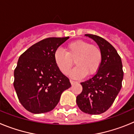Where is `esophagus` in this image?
Segmentation results:
<instances>
[{
    "label": "esophagus",
    "instance_id": "esophagus-1",
    "mask_svg": "<svg viewBox=\"0 0 134 134\" xmlns=\"http://www.w3.org/2000/svg\"><path fill=\"white\" fill-rule=\"evenodd\" d=\"M70 83L72 85H74V84H76V83H77V82L74 81V80H70Z\"/></svg>",
    "mask_w": 134,
    "mask_h": 134
}]
</instances>
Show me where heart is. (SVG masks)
Segmentation results:
<instances>
[{
  "label": "heart",
  "instance_id": "heart-1",
  "mask_svg": "<svg viewBox=\"0 0 134 134\" xmlns=\"http://www.w3.org/2000/svg\"><path fill=\"white\" fill-rule=\"evenodd\" d=\"M75 60L77 66L72 70V77L79 79L86 74L92 75L100 67L102 54L98 47L84 40H76L68 43L66 52L58 49L55 53V62L62 72L67 74Z\"/></svg>",
  "mask_w": 134,
  "mask_h": 134
}]
</instances>
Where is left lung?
<instances>
[{
	"mask_svg": "<svg viewBox=\"0 0 134 134\" xmlns=\"http://www.w3.org/2000/svg\"><path fill=\"white\" fill-rule=\"evenodd\" d=\"M85 36L97 43L102 60L97 74L80 83L82 91L76 97V103L84 113L99 115L111 107L121 88L122 62L118 52L107 40L92 34H85Z\"/></svg>",
	"mask_w": 134,
	"mask_h": 134,
	"instance_id": "left-lung-1",
	"label": "left lung"
}]
</instances>
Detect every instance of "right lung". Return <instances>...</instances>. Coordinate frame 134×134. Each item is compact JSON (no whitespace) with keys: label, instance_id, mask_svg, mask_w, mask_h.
Wrapping results in <instances>:
<instances>
[{"label":"right lung","instance_id":"1","mask_svg":"<svg viewBox=\"0 0 134 134\" xmlns=\"http://www.w3.org/2000/svg\"><path fill=\"white\" fill-rule=\"evenodd\" d=\"M69 37H49L21 54L14 71V88L24 108L31 113H47L58 105L60 96L71 86L55 62L57 49Z\"/></svg>","mask_w":134,"mask_h":134}]
</instances>
